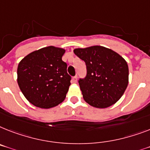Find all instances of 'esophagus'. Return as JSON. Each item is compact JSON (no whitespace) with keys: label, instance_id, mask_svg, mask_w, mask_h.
<instances>
[{"label":"esophagus","instance_id":"obj_1","mask_svg":"<svg viewBox=\"0 0 150 150\" xmlns=\"http://www.w3.org/2000/svg\"><path fill=\"white\" fill-rule=\"evenodd\" d=\"M72 82L73 83H76L77 82V76H75L72 78Z\"/></svg>","mask_w":150,"mask_h":150}]
</instances>
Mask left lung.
<instances>
[{"mask_svg":"<svg viewBox=\"0 0 150 150\" xmlns=\"http://www.w3.org/2000/svg\"><path fill=\"white\" fill-rule=\"evenodd\" d=\"M74 53L86 65V76L79 80L84 100L96 108L116 103L128 86L129 68L124 58L97 45L76 48Z\"/></svg>","mask_w":150,"mask_h":150,"instance_id":"left-lung-1","label":"left lung"}]
</instances>
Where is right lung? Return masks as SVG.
Listing matches in <instances>:
<instances>
[{
    "label": "right lung",
    "mask_w": 150,
    "mask_h": 150,
    "mask_svg": "<svg viewBox=\"0 0 150 150\" xmlns=\"http://www.w3.org/2000/svg\"><path fill=\"white\" fill-rule=\"evenodd\" d=\"M66 50L49 46L24 57L17 67V83L33 106L50 109L61 103L70 86L67 65L62 60Z\"/></svg>",
    "instance_id": "1"
}]
</instances>
